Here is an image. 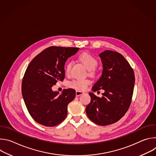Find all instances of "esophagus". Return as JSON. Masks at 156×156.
I'll return each instance as SVG.
<instances>
[{"label":"esophagus","instance_id":"obj_1","mask_svg":"<svg viewBox=\"0 0 156 156\" xmlns=\"http://www.w3.org/2000/svg\"><path fill=\"white\" fill-rule=\"evenodd\" d=\"M83 94H84V92L81 91H76V96H80L81 95H82Z\"/></svg>","mask_w":156,"mask_h":156}]
</instances>
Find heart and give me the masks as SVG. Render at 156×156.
<instances>
[{
  "label": "heart",
  "instance_id": "heart-1",
  "mask_svg": "<svg viewBox=\"0 0 156 156\" xmlns=\"http://www.w3.org/2000/svg\"><path fill=\"white\" fill-rule=\"evenodd\" d=\"M78 59L88 70L89 73H93L94 72V67L98 64V60L93 55L87 52H83L78 55ZM71 67V62L66 63L65 68L66 74H69ZM90 83L91 81L89 79H75L70 81L68 85L69 87L76 90L84 91Z\"/></svg>",
  "mask_w": 156,
  "mask_h": 156
}]
</instances>
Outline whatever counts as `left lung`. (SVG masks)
<instances>
[{
  "instance_id": "8db88e82",
  "label": "left lung",
  "mask_w": 156,
  "mask_h": 156,
  "mask_svg": "<svg viewBox=\"0 0 156 156\" xmlns=\"http://www.w3.org/2000/svg\"><path fill=\"white\" fill-rule=\"evenodd\" d=\"M103 70L99 80L94 84V92L103 90L102 98L93 93L86 112L92 122L99 125L114 123L128 110L133 93L135 74L125 57L117 52L105 51L99 54Z\"/></svg>"
}]
</instances>
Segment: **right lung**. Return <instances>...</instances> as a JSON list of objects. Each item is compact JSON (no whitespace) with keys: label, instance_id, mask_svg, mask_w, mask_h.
Returning a JSON list of instances; mask_svg holds the SVG:
<instances>
[{"label":"right lung","instance_id":"right-lung-1","mask_svg":"<svg viewBox=\"0 0 156 156\" xmlns=\"http://www.w3.org/2000/svg\"><path fill=\"white\" fill-rule=\"evenodd\" d=\"M79 48L51 46L37 55L30 63L21 84V93L31 117L46 126H54L67 115L68 104L76 92L63 90L61 94L52 87L65 77V63Z\"/></svg>","mask_w":156,"mask_h":156}]
</instances>
